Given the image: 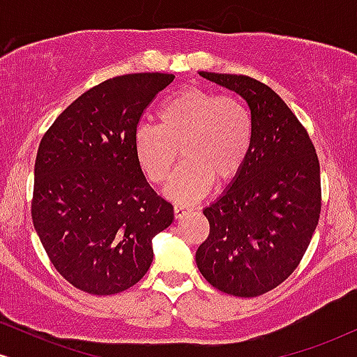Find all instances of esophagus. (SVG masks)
<instances>
[{
  "label": "esophagus",
  "mask_w": 357,
  "mask_h": 357,
  "mask_svg": "<svg viewBox=\"0 0 357 357\" xmlns=\"http://www.w3.org/2000/svg\"><path fill=\"white\" fill-rule=\"evenodd\" d=\"M191 211L190 206H186V204H174V216L176 220H181L184 215H188V213Z\"/></svg>",
  "instance_id": "34e87169"
}]
</instances>
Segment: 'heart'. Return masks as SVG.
<instances>
[{"mask_svg":"<svg viewBox=\"0 0 357 357\" xmlns=\"http://www.w3.org/2000/svg\"><path fill=\"white\" fill-rule=\"evenodd\" d=\"M155 124H139L134 154L151 183L169 178L178 149L183 166L166 186V196L191 203L210 191L213 181L228 184L240 176L253 149L252 114L243 100L202 87H184L161 100Z\"/></svg>","mask_w":357,"mask_h":357,"instance_id":"1","label":"heart"}]
</instances>
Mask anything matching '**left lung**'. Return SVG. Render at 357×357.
I'll list each match as a JSON object with an SVG mask.
<instances>
[{
  "label": "left lung",
  "mask_w": 357,
  "mask_h": 357,
  "mask_svg": "<svg viewBox=\"0 0 357 357\" xmlns=\"http://www.w3.org/2000/svg\"><path fill=\"white\" fill-rule=\"evenodd\" d=\"M240 93L255 127L247 166L204 208L210 235L196 265L215 289L258 297L292 275L322 206L321 166L307 129L268 85L247 75L199 72Z\"/></svg>",
  "instance_id": "8db88e82"
}]
</instances>
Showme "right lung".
I'll list each match as a JSON object with an SVG mask.
<instances>
[{
	"instance_id": "add662e5",
	"label": "right lung",
	"mask_w": 357,
	"mask_h": 357,
	"mask_svg": "<svg viewBox=\"0 0 357 357\" xmlns=\"http://www.w3.org/2000/svg\"><path fill=\"white\" fill-rule=\"evenodd\" d=\"M173 73H129L96 85L45 132L35 161L31 220L56 272L92 296L136 285L151 240L173 223L134 154L144 110Z\"/></svg>"
}]
</instances>
